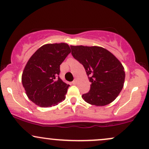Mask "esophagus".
I'll list each match as a JSON object with an SVG mask.
<instances>
[{
    "label": "esophagus",
    "mask_w": 149,
    "mask_h": 149,
    "mask_svg": "<svg viewBox=\"0 0 149 149\" xmlns=\"http://www.w3.org/2000/svg\"><path fill=\"white\" fill-rule=\"evenodd\" d=\"M73 85H76V84H77V80L76 79H75L74 80H73Z\"/></svg>",
    "instance_id": "34e87169"
}]
</instances>
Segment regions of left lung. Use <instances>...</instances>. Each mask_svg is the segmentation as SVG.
<instances>
[{
	"label": "left lung",
	"instance_id": "left-lung-1",
	"mask_svg": "<svg viewBox=\"0 0 149 149\" xmlns=\"http://www.w3.org/2000/svg\"><path fill=\"white\" fill-rule=\"evenodd\" d=\"M71 54L83 65L90 90L82 98L91 105L105 106L119 96L125 81L124 67L114 55L101 46H71Z\"/></svg>",
	"mask_w": 149,
	"mask_h": 149
}]
</instances>
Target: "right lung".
I'll list each match as a JSON object with an SVG mask.
<instances>
[{
	"label": "right lung",
	"instance_id": "obj_1",
	"mask_svg": "<svg viewBox=\"0 0 149 149\" xmlns=\"http://www.w3.org/2000/svg\"><path fill=\"white\" fill-rule=\"evenodd\" d=\"M71 51L66 43L44 44L28 61L21 81L27 96L37 105L55 106L65 99L69 85L58 76L60 64Z\"/></svg>",
	"mask_w": 149,
	"mask_h": 149
}]
</instances>
